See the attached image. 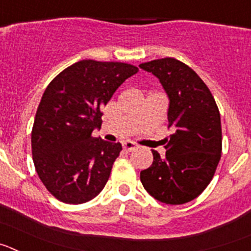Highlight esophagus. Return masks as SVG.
I'll list each match as a JSON object with an SVG mask.
<instances>
[{
	"label": "esophagus",
	"instance_id": "34e87169",
	"mask_svg": "<svg viewBox=\"0 0 251 251\" xmlns=\"http://www.w3.org/2000/svg\"><path fill=\"white\" fill-rule=\"evenodd\" d=\"M122 146H123V150L127 151V152H130V151L136 150V145H134V143H132V142H123V143H122Z\"/></svg>",
	"mask_w": 251,
	"mask_h": 251
}]
</instances>
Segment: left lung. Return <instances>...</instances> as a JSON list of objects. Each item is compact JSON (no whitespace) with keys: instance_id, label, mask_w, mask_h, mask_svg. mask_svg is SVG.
Returning <instances> with one entry per match:
<instances>
[{"instance_id":"1","label":"left lung","mask_w":251,"mask_h":251,"mask_svg":"<svg viewBox=\"0 0 251 251\" xmlns=\"http://www.w3.org/2000/svg\"><path fill=\"white\" fill-rule=\"evenodd\" d=\"M139 68L158 77L168 97L170 138L166 156L152 151L153 163L141 171L146 191L167 205L196 199L211 182L223 148L219 108L211 92L190 66L174 57L157 59Z\"/></svg>"}]
</instances>
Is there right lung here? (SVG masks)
<instances>
[{"mask_svg": "<svg viewBox=\"0 0 251 251\" xmlns=\"http://www.w3.org/2000/svg\"><path fill=\"white\" fill-rule=\"evenodd\" d=\"M137 73L130 64L81 60L44 92L31 133L32 159L41 182L61 202H88L105 186L122 145L92 133L101 126V106Z\"/></svg>", "mask_w": 251, "mask_h": 251, "instance_id": "1", "label": "right lung"}]
</instances>
